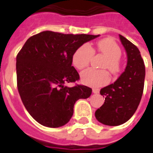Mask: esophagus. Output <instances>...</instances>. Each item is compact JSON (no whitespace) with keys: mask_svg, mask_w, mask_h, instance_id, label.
I'll use <instances>...</instances> for the list:
<instances>
[{"mask_svg":"<svg viewBox=\"0 0 153 153\" xmlns=\"http://www.w3.org/2000/svg\"><path fill=\"white\" fill-rule=\"evenodd\" d=\"M93 93L97 94V93H99V89H97V88H93Z\"/></svg>","mask_w":153,"mask_h":153,"instance_id":"obj_1","label":"esophagus"}]
</instances>
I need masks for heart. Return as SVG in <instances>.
<instances>
[{
	"label": "heart",
	"instance_id": "obj_1",
	"mask_svg": "<svg viewBox=\"0 0 153 153\" xmlns=\"http://www.w3.org/2000/svg\"><path fill=\"white\" fill-rule=\"evenodd\" d=\"M97 51L106 56L102 67L107 68L113 74H118L121 70L120 58L121 56V49L115 41L111 38H104L97 42L95 48L84 44L79 47L72 57V63L78 70H82L88 65L93 56ZM81 81L88 86L99 88L109 83L110 75L105 70L87 69L81 73Z\"/></svg>",
	"mask_w": 153,
	"mask_h": 153
}]
</instances>
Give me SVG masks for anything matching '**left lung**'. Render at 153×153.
Returning <instances> with one entry per match:
<instances>
[{
    "label": "left lung",
    "instance_id": "left-lung-1",
    "mask_svg": "<svg viewBox=\"0 0 153 153\" xmlns=\"http://www.w3.org/2000/svg\"><path fill=\"white\" fill-rule=\"evenodd\" d=\"M120 38L127 52V66L115 83L101 89L105 102L95 112L98 121L110 126L122 125L131 118L141 101L144 86L145 65L140 51L122 35Z\"/></svg>",
    "mask_w": 153,
    "mask_h": 153
}]
</instances>
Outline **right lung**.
Wrapping results in <instances>:
<instances>
[{"mask_svg": "<svg viewBox=\"0 0 153 153\" xmlns=\"http://www.w3.org/2000/svg\"><path fill=\"white\" fill-rule=\"evenodd\" d=\"M99 35L65 34L44 31L26 41L16 56L17 88L25 108L39 124L50 128L63 126L72 117L74 105L86 99L92 88L65 83L79 80L72 57L83 43Z\"/></svg>", "mask_w": 153, "mask_h": 153, "instance_id": "right-lung-1", "label": "right lung"}]
</instances>
